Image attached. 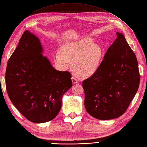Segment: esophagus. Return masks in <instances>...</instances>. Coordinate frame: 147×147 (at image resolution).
<instances>
[{"label": "esophagus", "mask_w": 147, "mask_h": 147, "mask_svg": "<svg viewBox=\"0 0 147 147\" xmlns=\"http://www.w3.org/2000/svg\"><path fill=\"white\" fill-rule=\"evenodd\" d=\"M72 82H73V84H76L79 83V80H78L75 76H73V77H72Z\"/></svg>", "instance_id": "esophagus-1"}]
</instances>
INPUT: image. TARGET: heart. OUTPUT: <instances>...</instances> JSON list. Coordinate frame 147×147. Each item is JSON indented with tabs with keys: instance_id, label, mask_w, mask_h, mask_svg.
<instances>
[{
	"instance_id": "b5f03b06",
	"label": "heart",
	"mask_w": 147,
	"mask_h": 147,
	"mask_svg": "<svg viewBox=\"0 0 147 147\" xmlns=\"http://www.w3.org/2000/svg\"><path fill=\"white\" fill-rule=\"evenodd\" d=\"M102 57V49L93 43L90 38H84L62 46L60 52L55 53L54 61L61 68H65L72 62L73 70L79 75L87 77L97 69Z\"/></svg>"
}]
</instances>
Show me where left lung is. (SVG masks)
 Segmentation results:
<instances>
[{
    "mask_svg": "<svg viewBox=\"0 0 147 147\" xmlns=\"http://www.w3.org/2000/svg\"><path fill=\"white\" fill-rule=\"evenodd\" d=\"M109 47L97 69L82 82L87 112L97 119L123 115L140 85L138 61L122 33Z\"/></svg>",
    "mask_w": 147,
    "mask_h": 147,
    "instance_id": "obj_1",
    "label": "left lung"
}]
</instances>
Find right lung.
<instances>
[{"label":"right lung","mask_w":147,"mask_h":147,"mask_svg":"<svg viewBox=\"0 0 147 147\" xmlns=\"http://www.w3.org/2000/svg\"><path fill=\"white\" fill-rule=\"evenodd\" d=\"M42 52L39 39L25 31L5 71L9 98L24 117L35 123L57 116L62 96L73 86L69 72L55 70Z\"/></svg>","instance_id":"right-lung-1"}]
</instances>
